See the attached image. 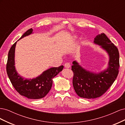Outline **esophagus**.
<instances>
[{"mask_svg":"<svg viewBox=\"0 0 125 125\" xmlns=\"http://www.w3.org/2000/svg\"><path fill=\"white\" fill-rule=\"evenodd\" d=\"M65 67L66 68H69L70 67V63H68V62H67L65 64Z\"/></svg>","mask_w":125,"mask_h":125,"instance_id":"esophagus-1","label":"esophagus"}]
</instances>
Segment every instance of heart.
<instances>
[{
  "label": "heart",
  "mask_w": 125,
  "mask_h": 125,
  "mask_svg": "<svg viewBox=\"0 0 125 125\" xmlns=\"http://www.w3.org/2000/svg\"><path fill=\"white\" fill-rule=\"evenodd\" d=\"M73 37H74V38H77V36H76V35H74L73 36Z\"/></svg>",
  "instance_id": "1"
}]
</instances>
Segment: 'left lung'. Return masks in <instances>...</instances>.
Segmentation results:
<instances>
[{"mask_svg":"<svg viewBox=\"0 0 125 125\" xmlns=\"http://www.w3.org/2000/svg\"><path fill=\"white\" fill-rule=\"evenodd\" d=\"M93 43L107 54L109 60L106 68L100 72H94L84 68L76 60L71 66L75 92L85 99H95L103 95L115 81L119 67L118 49L104 33L96 35Z\"/></svg>","mask_w":125,"mask_h":125,"instance_id":"left-lung-1","label":"left lung"}]
</instances>
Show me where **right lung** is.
Here are the masks:
<instances>
[{
    "instance_id": "obj_1",
    "label": "right lung",
    "mask_w": 125,
    "mask_h": 125,
    "mask_svg": "<svg viewBox=\"0 0 125 125\" xmlns=\"http://www.w3.org/2000/svg\"><path fill=\"white\" fill-rule=\"evenodd\" d=\"M33 31L32 29L28 30L18 41L32 34ZM17 42L11 46L8 52L6 67L7 74L12 85L20 95L31 99H42L51 90L52 79L62 71L63 66L50 68L36 78H23L18 73L15 67V49Z\"/></svg>"
}]
</instances>
